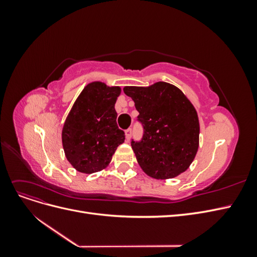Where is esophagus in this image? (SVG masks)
I'll return each instance as SVG.
<instances>
[{
    "label": "esophagus",
    "mask_w": 257,
    "mask_h": 257,
    "mask_svg": "<svg viewBox=\"0 0 257 257\" xmlns=\"http://www.w3.org/2000/svg\"><path fill=\"white\" fill-rule=\"evenodd\" d=\"M131 136H132V128H127V130L125 131V137H126V141H127V142H130Z\"/></svg>",
    "instance_id": "obj_1"
}]
</instances>
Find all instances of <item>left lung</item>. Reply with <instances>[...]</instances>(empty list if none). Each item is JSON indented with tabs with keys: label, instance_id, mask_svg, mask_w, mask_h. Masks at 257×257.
<instances>
[{
	"label": "left lung",
	"instance_id": "8db88e82",
	"mask_svg": "<svg viewBox=\"0 0 257 257\" xmlns=\"http://www.w3.org/2000/svg\"><path fill=\"white\" fill-rule=\"evenodd\" d=\"M144 128L131 145L138 164L154 179L175 178L185 172L198 150L199 122L195 108L181 90L167 82L125 87Z\"/></svg>",
	"mask_w": 257,
	"mask_h": 257
}]
</instances>
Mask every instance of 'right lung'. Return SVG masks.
<instances>
[{"label":"right lung","instance_id":"obj_1","mask_svg":"<svg viewBox=\"0 0 257 257\" xmlns=\"http://www.w3.org/2000/svg\"><path fill=\"white\" fill-rule=\"evenodd\" d=\"M120 87L94 81L85 85L76 99L62 130L67 161L83 174L99 172L109 164L125 135L116 124L114 104Z\"/></svg>","mask_w":257,"mask_h":257}]
</instances>
